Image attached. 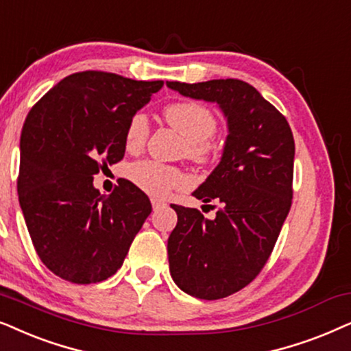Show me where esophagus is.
I'll return each instance as SVG.
<instances>
[{"instance_id": "1", "label": "esophagus", "mask_w": 351, "mask_h": 351, "mask_svg": "<svg viewBox=\"0 0 351 351\" xmlns=\"http://www.w3.org/2000/svg\"><path fill=\"white\" fill-rule=\"evenodd\" d=\"M151 204H152V207H154V208H157V207H160V205H163V200L152 197V199H151Z\"/></svg>"}]
</instances>
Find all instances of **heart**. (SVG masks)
Here are the masks:
<instances>
[{"mask_svg": "<svg viewBox=\"0 0 351 351\" xmlns=\"http://www.w3.org/2000/svg\"><path fill=\"white\" fill-rule=\"evenodd\" d=\"M163 121L184 141V157L199 165H207L218 156V141L215 139L218 120L212 109L197 101H178L168 104L162 112ZM149 138L146 115L134 114L125 132V147L128 152H139ZM130 178L144 193L163 197L173 189L186 186L183 171L170 165L144 160L130 168Z\"/></svg>", "mask_w": 351, "mask_h": 351, "instance_id": "heart-1", "label": "heart"}]
</instances>
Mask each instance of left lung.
Wrapping results in <instances>:
<instances>
[{
    "mask_svg": "<svg viewBox=\"0 0 351 351\" xmlns=\"http://www.w3.org/2000/svg\"><path fill=\"white\" fill-rule=\"evenodd\" d=\"M183 96L218 102L230 134L221 162L194 191L217 200V218L173 204L178 223L168 237L173 281L204 300L239 292L258 276L292 205L293 143L286 117L249 83L226 78L167 82Z\"/></svg>",
    "mask_w": 351,
    "mask_h": 351,
    "instance_id": "8db88e82",
    "label": "left lung"
}]
</instances>
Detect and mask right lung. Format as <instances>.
<instances>
[{"mask_svg": "<svg viewBox=\"0 0 351 351\" xmlns=\"http://www.w3.org/2000/svg\"><path fill=\"white\" fill-rule=\"evenodd\" d=\"M162 86L85 70L30 109L21 134L19 202L36 254L56 276L95 284L123 265L152 205L128 180L101 195L93 176L123 158L130 119Z\"/></svg>", "mask_w": 351, "mask_h": 351, "instance_id": "right-lung-1", "label": "right lung"}]
</instances>
